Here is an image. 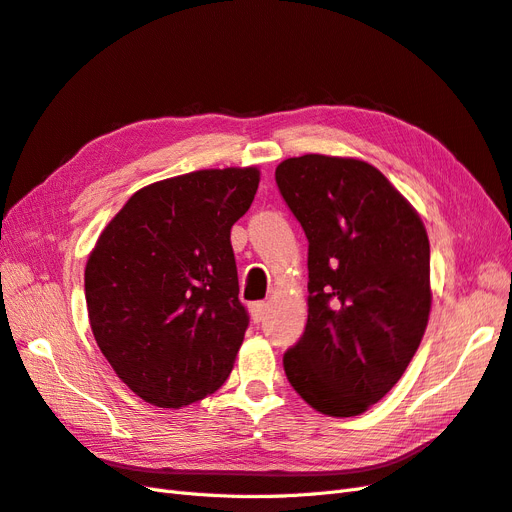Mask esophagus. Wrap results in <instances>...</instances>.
<instances>
[{
  "label": "esophagus",
  "mask_w": 512,
  "mask_h": 512,
  "mask_svg": "<svg viewBox=\"0 0 512 512\" xmlns=\"http://www.w3.org/2000/svg\"><path fill=\"white\" fill-rule=\"evenodd\" d=\"M250 314H252L254 322H262V320H265V314H267V303L265 301L252 303L250 305Z\"/></svg>",
  "instance_id": "34e87169"
}]
</instances>
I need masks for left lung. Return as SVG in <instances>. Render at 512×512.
Here are the masks:
<instances>
[{
    "mask_svg": "<svg viewBox=\"0 0 512 512\" xmlns=\"http://www.w3.org/2000/svg\"><path fill=\"white\" fill-rule=\"evenodd\" d=\"M307 237V324L284 371L309 406L356 416L404 376L431 307L429 239L378 168L309 153L275 168Z\"/></svg>",
    "mask_w": 512,
    "mask_h": 512,
    "instance_id": "1",
    "label": "left lung"
}]
</instances>
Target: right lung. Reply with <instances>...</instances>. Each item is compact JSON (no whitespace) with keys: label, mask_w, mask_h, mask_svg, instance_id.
Instances as JSON below:
<instances>
[{"label":"right lung","mask_w":512,"mask_h":512,"mask_svg":"<svg viewBox=\"0 0 512 512\" xmlns=\"http://www.w3.org/2000/svg\"><path fill=\"white\" fill-rule=\"evenodd\" d=\"M258 181L250 166L147 185L87 260L91 331L121 382L147 404L190 406L230 376L250 324L230 228L250 209Z\"/></svg>","instance_id":"add662e5"}]
</instances>
